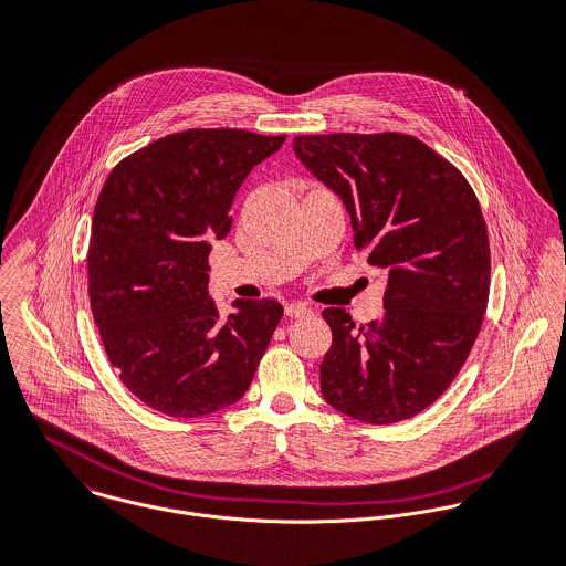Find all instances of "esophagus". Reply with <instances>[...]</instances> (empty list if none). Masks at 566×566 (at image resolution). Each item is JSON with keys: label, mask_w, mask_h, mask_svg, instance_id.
<instances>
[{"label": "esophagus", "mask_w": 566, "mask_h": 566, "mask_svg": "<svg viewBox=\"0 0 566 566\" xmlns=\"http://www.w3.org/2000/svg\"><path fill=\"white\" fill-rule=\"evenodd\" d=\"M285 314H287L290 318H303V316H312V307L305 305V303H290V305L285 307Z\"/></svg>", "instance_id": "34e87169"}]
</instances>
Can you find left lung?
I'll return each mask as SVG.
<instances>
[{
  "instance_id": "left-lung-1",
  "label": "left lung",
  "mask_w": 566,
  "mask_h": 566,
  "mask_svg": "<svg viewBox=\"0 0 566 566\" xmlns=\"http://www.w3.org/2000/svg\"><path fill=\"white\" fill-rule=\"evenodd\" d=\"M301 163L336 190L367 263L388 272L384 314L327 307L321 390L336 410L395 423L428 408L465 365L490 296V239L463 174L408 134L296 136Z\"/></svg>"
}]
</instances>
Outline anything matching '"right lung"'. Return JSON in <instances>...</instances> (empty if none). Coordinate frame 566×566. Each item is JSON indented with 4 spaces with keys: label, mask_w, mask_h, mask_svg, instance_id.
<instances>
[{
    "label": "right lung",
    "mask_w": 566,
    "mask_h": 566,
    "mask_svg": "<svg viewBox=\"0 0 566 566\" xmlns=\"http://www.w3.org/2000/svg\"><path fill=\"white\" fill-rule=\"evenodd\" d=\"M285 136L187 129L123 158L98 195L87 292L120 381L169 417H203L248 390L283 316L274 298L219 316L208 254L230 232L234 192Z\"/></svg>",
    "instance_id": "obj_1"
}]
</instances>
